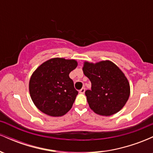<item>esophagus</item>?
I'll use <instances>...</instances> for the list:
<instances>
[{
  "instance_id": "1",
  "label": "esophagus",
  "mask_w": 153,
  "mask_h": 153,
  "mask_svg": "<svg viewBox=\"0 0 153 153\" xmlns=\"http://www.w3.org/2000/svg\"><path fill=\"white\" fill-rule=\"evenodd\" d=\"M79 93H80V94H84V93H85V88H82L79 91Z\"/></svg>"
}]
</instances>
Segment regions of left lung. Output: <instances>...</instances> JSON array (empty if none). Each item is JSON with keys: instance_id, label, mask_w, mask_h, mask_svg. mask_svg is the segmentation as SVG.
<instances>
[{"instance_id": "8db88e82", "label": "left lung", "mask_w": 153, "mask_h": 153, "mask_svg": "<svg viewBox=\"0 0 153 153\" xmlns=\"http://www.w3.org/2000/svg\"><path fill=\"white\" fill-rule=\"evenodd\" d=\"M84 75L91 82V90L85 92L89 106L96 114L111 116L124 107L130 94L129 81L123 72L109 60L85 62Z\"/></svg>"}]
</instances>
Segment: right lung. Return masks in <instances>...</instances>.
Returning <instances> with one entry per match:
<instances>
[{
  "mask_svg": "<svg viewBox=\"0 0 153 153\" xmlns=\"http://www.w3.org/2000/svg\"><path fill=\"white\" fill-rule=\"evenodd\" d=\"M78 66L75 59L52 58L31 75L29 94L34 105L51 117H62L73 106L78 92L69 74Z\"/></svg>",
  "mask_w": 153,
  "mask_h": 153,
  "instance_id": "right-lung-1",
  "label": "right lung"
}]
</instances>
